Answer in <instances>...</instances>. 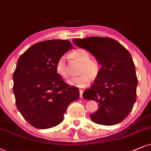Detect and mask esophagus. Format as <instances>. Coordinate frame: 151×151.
Wrapping results in <instances>:
<instances>
[{
	"label": "esophagus",
	"mask_w": 151,
	"mask_h": 151,
	"mask_svg": "<svg viewBox=\"0 0 151 151\" xmlns=\"http://www.w3.org/2000/svg\"><path fill=\"white\" fill-rule=\"evenodd\" d=\"M83 90H80V97L81 98H83Z\"/></svg>",
	"instance_id": "34e87169"
}]
</instances>
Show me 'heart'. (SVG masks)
Returning <instances> with one entry per match:
<instances>
[{
	"mask_svg": "<svg viewBox=\"0 0 151 151\" xmlns=\"http://www.w3.org/2000/svg\"><path fill=\"white\" fill-rule=\"evenodd\" d=\"M71 56L82 62L80 70V73L82 74L77 77L72 78L68 81V83L80 88H85L90 85L91 77L96 78L99 74L101 66L97 60L90 59V53L85 50H76L71 53ZM55 70L57 73L62 78H68L66 59L64 56H61L57 59L55 64Z\"/></svg>",
	"mask_w": 151,
	"mask_h": 151,
	"instance_id": "1",
	"label": "heart"
}]
</instances>
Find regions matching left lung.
<instances>
[{"label": "left lung", "mask_w": 151, "mask_h": 151, "mask_svg": "<svg viewBox=\"0 0 151 151\" xmlns=\"http://www.w3.org/2000/svg\"><path fill=\"white\" fill-rule=\"evenodd\" d=\"M73 42L92 54L102 66L94 84L83 94L85 99L99 103L91 120L102 125L120 123L137 99L138 80L131 55L120 42L108 37L73 39Z\"/></svg>", "instance_id": "1"}]
</instances>
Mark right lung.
Wrapping results in <instances>:
<instances>
[{"label":"right lung","mask_w":151,"mask_h":151,"mask_svg":"<svg viewBox=\"0 0 151 151\" xmlns=\"http://www.w3.org/2000/svg\"><path fill=\"white\" fill-rule=\"evenodd\" d=\"M73 47L66 40H49L33 45L20 56L13 74L17 107L33 127L48 129L63 121L71 102L80 97L57 73V59Z\"/></svg>","instance_id":"right-lung-1"}]
</instances>
